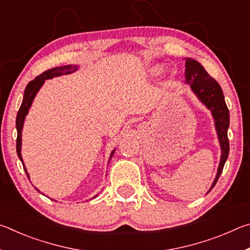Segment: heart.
I'll list each match as a JSON object with an SVG mask.
<instances>
[{
    "label": "heart",
    "instance_id": "obj_1",
    "mask_svg": "<svg viewBox=\"0 0 250 250\" xmlns=\"http://www.w3.org/2000/svg\"><path fill=\"white\" fill-rule=\"evenodd\" d=\"M162 70H163L162 66H154V67H152V68H151V73L156 75V74H160Z\"/></svg>",
    "mask_w": 250,
    "mask_h": 250
}]
</instances>
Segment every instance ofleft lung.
I'll use <instances>...</instances> for the list:
<instances>
[{"mask_svg":"<svg viewBox=\"0 0 250 250\" xmlns=\"http://www.w3.org/2000/svg\"><path fill=\"white\" fill-rule=\"evenodd\" d=\"M185 79L186 83L191 84L192 90L195 92L203 104L210 109L215 119L217 134L222 147V158L218 167V172L210 189L214 188L229 153V141L227 137V130L229 126V111L224 98L223 90L219 83L213 77L207 74L200 62L191 58L185 59ZM209 189V191H210Z\"/></svg>","mask_w":250,"mask_h":250,"instance_id":"8db88e82","label":"left lung"}]
</instances>
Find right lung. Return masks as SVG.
Returning a JSON list of instances; mask_svg holds the SVG:
<instances>
[{"instance_id": "add662e5", "label": "right lung", "mask_w": 250, "mask_h": 250, "mask_svg": "<svg viewBox=\"0 0 250 250\" xmlns=\"http://www.w3.org/2000/svg\"><path fill=\"white\" fill-rule=\"evenodd\" d=\"M75 70H77V66H75V65L74 66L67 65V66L55 67V68L44 71L43 74L39 75L35 79L32 80V82H29L27 83V86H26V88H25V91H24L22 104H21V108H20L19 112H18V116H16V130H18V139H16V152H18V155H19L20 160L22 161V164H24V163H23V160H22V155H21V146H22V142H21V141H22L23 124H24L25 116L27 115L28 109H29V107H31L32 101L34 99V97H35L36 92L40 90L42 84L44 83V80L50 79L53 77H56V76H62V75H67V74L74 73ZM113 151H115V150H113ZM113 151L111 153V156L113 154ZM111 156H110V158H111ZM24 170H25V172H26V168H25V167H24ZM26 175L28 177L27 172H26ZM28 179H29V177H28Z\"/></svg>"}]
</instances>
